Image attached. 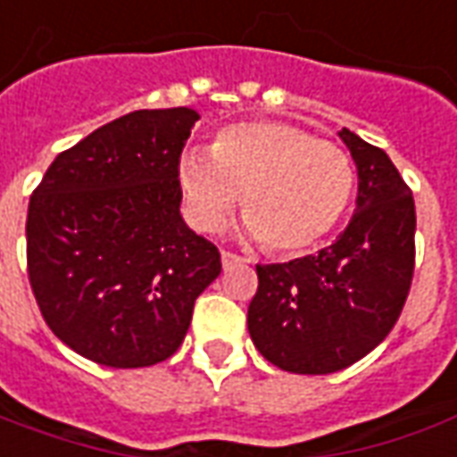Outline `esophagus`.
<instances>
[{
	"label": "esophagus",
	"mask_w": 457,
	"mask_h": 457,
	"mask_svg": "<svg viewBox=\"0 0 457 457\" xmlns=\"http://www.w3.org/2000/svg\"><path fill=\"white\" fill-rule=\"evenodd\" d=\"M236 263H244V258H238L236 253H228V251H221V265H223V270H228L231 265Z\"/></svg>",
	"instance_id": "esophagus-1"
}]
</instances>
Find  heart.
<instances>
[{
	"instance_id": "heart-1",
	"label": "heart",
	"mask_w": 457,
	"mask_h": 457,
	"mask_svg": "<svg viewBox=\"0 0 457 457\" xmlns=\"http://www.w3.org/2000/svg\"><path fill=\"white\" fill-rule=\"evenodd\" d=\"M177 179L196 228L216 234L244 196L245 231L273 253H303L342 221L354 164L335 142L303 128L253 120L216 135L209 152H184Z\"/></svg>"
}]
</instances>
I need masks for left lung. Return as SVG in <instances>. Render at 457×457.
<instances>
[{
    "instance_id": "obj_1",
    "label": "left lung",
    "mask_w": 457,
    "mask_h": 457,
    "mask_svg": "<svg viewBox=\"0 0 457 457\" xmlns=\"http://www.w3.org/2000/svg\"><path fill=\"white\" fill-rule=\"evenodd\" d=\"M357 167V209L317 255L255 265L248 332L270 364L332 374L378 347L396 325L411 278L416 206L389 154L339 130Z\"/></svg>"
}]
</instances>
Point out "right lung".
Masks as SVG:
<instances>
[{"mask_svg":"<svg viewBox=\"0 0 457 457\" xmlns=\"http://www.w3.org/2000/svg\"><path fill=\"white\" fill-rule=\"evenodd\" d=\"M199 112L135 110L61 152L31 194L27 261L41 315L96 364L170 359L221 255L179 213V154Z\"/></svg>","mask_w":457,"mask_h":457,"instance_id":"right-lung-1","label":"right lung"}]
</instances>
